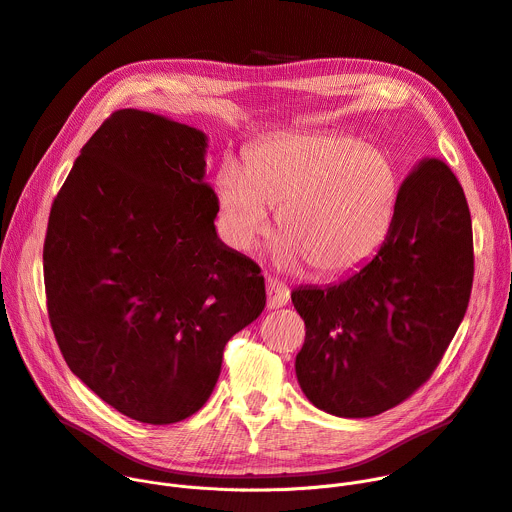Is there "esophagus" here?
Listing matches in <instances>:
<instances>
[{
	"label": "esophagus",
	"mask_w": 512,
	"mask_h": 512,
	"mask_svg": "<svg viewBox=\"0 0 512 512\" xmlns=\"http://www.w3.org/2000/svg\"><path fill=\"white\" fill-rule=\"evenodd\" d=\"M266 295H268V309H279L289 303L291 291L285 283L277 279H266Z\"/></svg>",
	"instance_id": "esophagus-1"
}]
</instances>
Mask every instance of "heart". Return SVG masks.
<instances>
[{
    "label": "heart",
    "instance_id": "1",
    "mask_svg": "<svg viewBox=\"0 0 512 512\" xmlns=\"http://www.w3.org/2000/svg\"><path fill=\"white\" fill-rule=\"evenodd\" d=\"M400 174L387 151L344 133H287L258 143L246 166L225 160L215 178L219 221L238 250H252L279 209V258L307 260L338 277L369 262L387 240Z\"/></svg>",
    "mask_w": 512,
    "mask_h": 512
}]
</instances>
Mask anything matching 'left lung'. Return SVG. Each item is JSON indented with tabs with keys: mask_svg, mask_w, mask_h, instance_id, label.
<instances>
[{
	"mask_svg": "<svg viewBox=\"0 0 512 512\" xmlns=\"http://www.w3.org/2000/svg\"><path fill=\"white\" fill-rule=\"evenodd\" d=\"M474 283V235L463 188L441 160L402 182L377 254L336 285L299 287L305 322L295 359L307 400L340 418L377 416L432 375Z\"/></svg>",
	"mask_w": 512,
	"mask_h": 512,
	"instance_id": "left-lung-1",
	"label": "left lung"
}]
</instances>
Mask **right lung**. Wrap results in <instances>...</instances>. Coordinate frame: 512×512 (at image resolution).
I'll list each match as a JSON object with an SVG mask.
<instances>
[{
    "mask_svg": "<svg viewBox=\"0 0 512 512\" xmlns=\"http://www.w3.org/2000/svg\"><path fill=\"white\" fill-rule=\"evenodd\" d=\"M205 153L199 129L116 110L51 207L45 289L63 359L147 424L199 412L227 340L266 305L258 264L219 240Z\"/></svg>",
    "mask_w": 512,
    "mask_h": 512,
    "instance_id": "right-lung-1",
    "label": "right lung"
}]
</instances>
